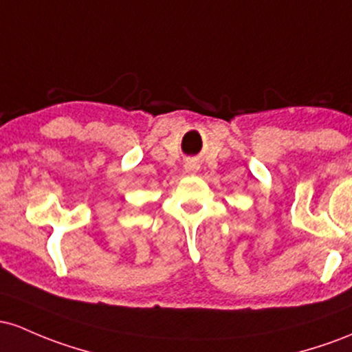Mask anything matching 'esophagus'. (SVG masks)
I'll return each instance as SVG.
<instances>
[{"label":"esophagus","mask_w":352,"mask_h":352,"mask_svg":"<svg viewBox=\"0 0 352 352\" xmlns=\"http://www.w3.org/2000/svg\"><path fill=\"white\" fill-rule=\"evenodd\" d=\"M197 168H199V166H197L196 163H192V161H191V163L184 164V169H186V173H191V175H192V173L197 171Z\"/></svg>","instance_id":"34e87169"}]
</instances>
